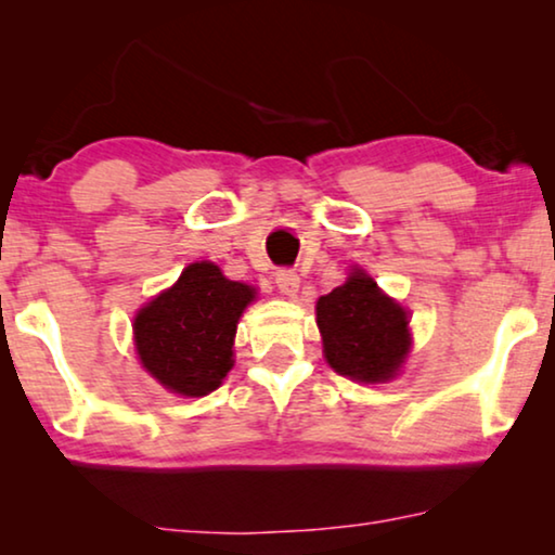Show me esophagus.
Wrapping results in <instances>:
<instances>
[{
	"label": "esophagus",
	"mask_w": 555,
	"mask_h": 555,
	"mask_svg": "<svg viewBox=\"0 0 555 555\" xmlns=\"http://www.w3.org/2000/svg\"><path fill=\"white\" fill-rule=\"evenodd\" d=\"M275 283H278V287H280V293L283 295H293L298 293V287H300V278H298V272H293V270H278L275 272Z\"/></svg>",
	"instance_id": "1"
}]
</instances>
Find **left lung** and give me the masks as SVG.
I'll list each match as a JSON object with an SVG mask.
<instances>
[{
    "label": "left lung",
    "mask_w": 555,
    "mask_h": 555,
    "mask_svg": "<svg viewBox=\"0 0 555 555\" xmlns=\"http://www.w3.org/2000/svg\"><path fill=\"white\" fill-rule=\"evenodd\" d=\"M323 353L340 376L353 382H389L404 363L409 338L406 310L356 270L315 306Z\"/></svg>",
    "instance_id": "left-lung-1"
}]
</instances>
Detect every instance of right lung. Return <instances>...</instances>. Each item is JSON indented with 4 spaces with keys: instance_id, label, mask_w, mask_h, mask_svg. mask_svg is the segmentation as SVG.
I'll use <instances>...</instances> for the list:
<instances>
[{
    "instance_id": "1",
    "label": "right lung",
    "mask_w": 555,
    "mask_h": 555,
    "mask_svg": "<svg viewBox=\"0 0 555 555\" xmlns=\"http://www.w3.org/2000/svg\"><path fill=\"white\" fill-rule=\"evenodd\" d=\"M255 291L227 280L211 262H194L177 285L139 310L133 323L143 369L181 397L215 391L232 369L237 321Z\"/></svg>"
}]
</instances>
